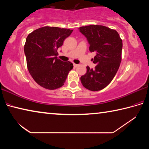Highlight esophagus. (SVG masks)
Segmentation results:
<instances>
[{
  "label": "esophagus",
  "mask_w": 149,
  "mask_h": 149,
  "mask_svg": "<svg viewBox=\"0 0 149 149\" xmlns=\"http://www.w3.org/2000/svg\"><path fill=\"white\" fill-rule=\"evenodd\" d=\"M74 64V66L75 68H76V67H77V66H78V64H75V63H74V64Z\"/></svg>",
  "instance_id": "obj_1"
}]
</instances>
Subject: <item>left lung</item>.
Masks as SVG:
<instances>
[{
  "mask_svg": "<svg viewBox=\"0 0 149 149\" xmlns=\"http://www.w3.org/2000/svg\"><path fill=\"white\" fill-rule=\"evenodd\" d=\"M90 45V52H95V69L87 66V72L81 77L85 88L92 91L102 90L112 81L122 60V40L115 29L99 25L79 27Z\"/></svg>",
  "mask_w": 149,
  "mask_h": 149,
  "instance_id": "left-lung-1",
  "label": "left lung"
}]
</instances>
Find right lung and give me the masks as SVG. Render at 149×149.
Returning <instances> with one entry per match:
<instances>
[{
	"mask_svg": "<svg viewBox=\"0 0 149 149\" xmlns=\"http://www.w3.org/2000/svg\"><path fill=\"white\" fill-rule=\"evenodd\" d=\"M72 29L45 26L35 29L27 37L24 45L27 66L37 84L54 90L64 84L73 68L70 62L57 58V50L72 33Z\"/></svg>",
	"mask_w": 149,
	"mask_h": 149,
	"instance_id": "add662e5",
	"label": "right lung"
}]
</instances>
